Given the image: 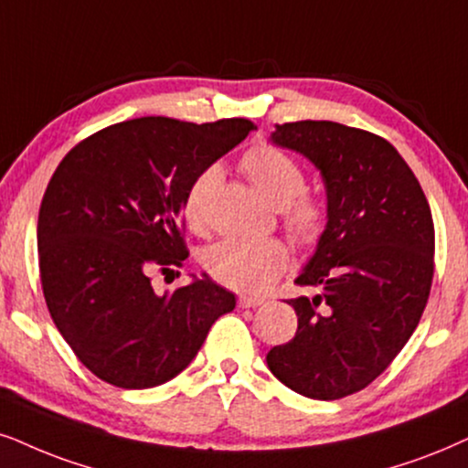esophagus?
Listing matches in <instances>:
<instances>
[{"label":"esophagus","mask_w":468,"mask_h":468,"mask_svg":"<svg viewBox=\"0 0 468 468\" xmlns=\"http://www.w3.org/2000/svg\"><path fill=\"white\" fill-rule=\"evenodd\" d=\"M265 303L263 298H259V295H250V293H241L238 304L241 309H254V306H261Z\"/></svg>","instance_id":"obj_1"}]
</instances>
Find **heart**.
Returning <instances> with one entry per match:
<instances>
[{
    "label": "heart",
    "mask_w": 468,
    "mask_h": 468,
    "mask_svg": "<svg viewBox=\"0 0 468 468\" xmlns=\"http://www.w3.org/2000/svg\"><path fill=\"white\" fill-rule=\"evenodd\" d=\"M241 168L263 198L282 209L287 229L303 241H313L324 230V209L315 200L303 197L306 175L303 165L285 151L271 144L252 146L241 159ZM222 181L220 165H207L194 176L183 197V218L197 233L209 229V207L216 187ZM289 263V250L281 239H241L218 241L205 254V268L222 285L239 292H263L281 276Z\"/></svg>",
    "instance_id": "1"
}]
</instances>
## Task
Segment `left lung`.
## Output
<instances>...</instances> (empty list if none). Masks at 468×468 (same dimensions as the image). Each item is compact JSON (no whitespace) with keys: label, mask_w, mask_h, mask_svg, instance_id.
<instances>
[{"label":"left lung","mask_w":468,"mask_h":468,"mask_svg":"<svg viewBox=\"0 0 468 468\" xmlns=\"http://www.w3.org/2000/svg\"><path fill=\"white\" fill-rule=\"evenodd\" d=\"M271 144L315 165L326 227L295 282L319 287L289 300L298 330L268 352L292 391L339 399L365 388L415 333L434 276V222L417 176L391 142L333 121L276 125Z\"/></svg>","instance_id":"left-lung-1"}]
</instances>
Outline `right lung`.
Instances as JSON below:
<instances>
[{
  "instance_id": "add662e5",
  "label": "right lung",
  "mask_w": 468,
  "mask_h": 468,
  "mask_svg": "<svg viewBox=\"0 0 468 468\" xmlns=\"http://www.w3.org/2000/svg\"><path fill=\"white\" fill-rule=\"evenodd\" d=\"M252 129L246 118H133L80 142L53 173L37 227L40 282L64 341L103 382L173 380L235 309V293L207 274L159 295L151 271L187 259L183 197Z\"/></svg>"
}]
</instances>
